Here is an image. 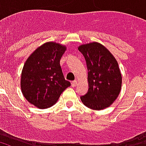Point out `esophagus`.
Returning <instances> with one entry per match:
<instances>
[{
  "instance_id": "34e87169",
  "label": "esophagus",
  "mask_w": 146,
  "mask_h": 146,
  "mask_svg": "<svg viewBox=\"0 0 146 146\" xmlns=\"http://www.w3.org/2000/svg\"><path fill=\"white\" fill-rule=\"evenodd\" d=\"M76 84H77V80H74V81H73V82L71 83V86H72V87H75Z\"/></svg>"
}]
</instances>
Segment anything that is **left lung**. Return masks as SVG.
Listing matches in <instances>:
<instances>
[{
	"instance_id": "1",
	"label": "left lung",
	"mask_w": 146,
	"mask_h": 146,
	"mask_svg": "<svg viewBox=\"0 0 146 146\" xmlns=\"http://www.w3.org/2000/svg\"><path fill=\"white\" fill-rule=\"evenodd\" d=\"M88 66V91L80 97L87 107L102 110L110 107L119 95L122 76L117 61L107 48L98 42L80 45Z\"/></svg>"
}]
</instances>
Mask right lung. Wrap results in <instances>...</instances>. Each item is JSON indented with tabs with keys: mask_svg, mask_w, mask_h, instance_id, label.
<instances>
[{
	"mask_svg": "<svg viewBox=\"0 0 146 146\" xmlns=\"http://www.w3.org/2000/svg\"><path fill=\"white\" fill-rule=\"evenodd\" d=\"M66 46L49 41L33 51L24 63L20 86L23 96L38 109L54 105L61 94L70 87L60 66Z\"/></svg>",
	"mask_w": 146,
	"mask_h": 146,
	"instance_id": "add662e5",
	"label": "right lung"
}]
</instances>
